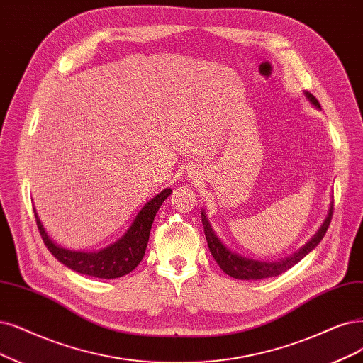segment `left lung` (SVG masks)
Returning <instances> with one entry per match:
<instances>
[{
  "label": "left lung",
  "mask_w": 363,
  "mask_h": 363,
  "mask_svg": "<svg viewBox=\"0 0 363 363\" xmlns=\"http://www.w3.org/2000/svg\"><path fill=\"white\" fill-rule=\"evenodd\" d=\"M305 96L315 107H320V103L317 101V99L313 96V94L305 92ZM332 213H333V205L330 203L328 217H326L325 223L321 224L318 232L310 240H308V242L298 252H294L290 257H286V259L278 260V262L251 260V259H245L242 256H239V254L232 252L221 242L220 238L216 235V232L212 230V225L209 224V221L206 218L205 211H202V224L205 229V236L208 240L209 251L212 252L213 259H216L218 266L227 275H230L238 279H263V278H271V277H277V275H281L283 272H286L287 269H290L291 266L301 262L308 252L314 250L320 244V240L323 239V236L326 235V232L329 229Z\"/></svg>",
  "instance_id": "obj_1"
}]
</instances>
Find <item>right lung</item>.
<instances>
[{"label": "right lung", "instance_id": "right-lung-1", "mask_svg": "<svg viewBox=\"0 0 363 363\" xmlns=\"http://www.w3.org/2000/svg\"><path fill=\"white\" fill-rule=\"evenodd\" d=\"M170 193L172 190L166 189L160 194H157L154 199H151L150 202L142 208L136 218H134L125 235L118 239L115 244L97 252L72 251L57 245L48 236L35 211L34 216L38 232L43 238L45 245L58 262L82 275L112 279L130 274L134 267L142 262L147 240H150V232L155 218V213L158 212L160 206L163 205L164 200L170 196Z\"/></svg>", "mask_w": 363, "mask_h": 363}]
</instances>
